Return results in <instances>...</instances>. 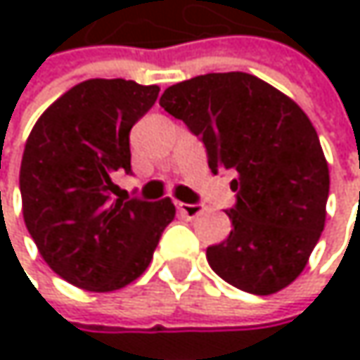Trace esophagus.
Instances as JSON below:
<instances>
[{"label":"esophagus","mask_w":360,"mask_h":360,"mask_svg":"<svg viewBox=\"0 0 360 360\" xmlns=\"http://www.w3.org/2000/svg\"><path fill=\"white\" fill-rule=\"evenodd\" d=\"M177 210L181 214H185L187 219H195L198 214L204 212V206L202 204H187V202H177Z\"/></svg>","instance_id":"obj_1"}]
</instances>
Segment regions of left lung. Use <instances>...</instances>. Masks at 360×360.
Segmentation results:
<instances>
[{
  "instance_id": "obj_1",
  "label": "left lung",
  "mask_w": 360,
  "mask_h": 360,
  "mask_svg": "<svg viewBox=\"0 0 360 360\" xmlns=\"http://www.w3.org/2000/svg\"><path fill=\"white\" fill-rule=\"evenodd\" d=\"M160 106L231 171V233L208 246L210 269L248 294H275L307 266L325 225L329 171L317 131L288 96L248 72H210L169 87Z\"/></svg>"
}]
</instances>
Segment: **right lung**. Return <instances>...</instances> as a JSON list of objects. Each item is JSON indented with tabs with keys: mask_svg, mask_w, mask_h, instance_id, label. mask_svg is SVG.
Segmentation results:
<instances>
[{
	"mask_svg": "<svg viewBox=\"0 0 360 360\" xmlns=\"http://www.w3.org/2000/svg\"><path fill=\"white\" fill-rule=\"evenodd\" d=\"M156 85L89 79L41 114L22 154V214L43 260L68 283L112 292L150 264L175 219L169 198L120 195L131 171L129 133L154 106Z\"/></svg>",
	"mask_w": 360,
	"mask_h": 360,
	"instance_id": "1",
	"label": "right lung"
}]
</instances>
